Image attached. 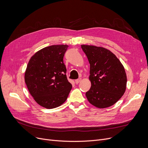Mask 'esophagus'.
<instances>
[{"mask_svg":"<svg viewBox=\"0 0 148 148\" xmlns=\"http://www.w3.org/2000/svg\"><path fill=\"white\" fill-rule=\"evenodd\" d=\"M81 80H82V79H81V78H79V79H77V80H75V83L76 84H79V83L81 82Z\"/></svg>","mask_w":148,"mask_h":148,"instance_id":"esophagus-1","label":"esophagus"}]
</instances>
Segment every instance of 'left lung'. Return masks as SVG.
<instances>
[{
	"instance_id": "8db88e82",
	"label": "left lung",
	"mask_w": 148,
	"mask_h": 148,
	"mask_svg": "<svg viewBox=\"0 0 148 148\" xmlns=\"http://www.w3.org/2000/svg\"><path fill=\"white\" fill-rule=\"evenodd\" d=\"M81 47L90 64L91 87L86 93L88 101L99 108L113 106L126 90L127 79L123 65L107 49L89 45Z\"/></svg>"
}]
</instances>
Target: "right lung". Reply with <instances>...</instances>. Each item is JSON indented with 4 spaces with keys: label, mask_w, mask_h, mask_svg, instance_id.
<instances>
[{
    "label": "right lung",
    "mask_w": 148,
    "mask_h": 148,
    "mask_svg": "<svg viewBox=\"0 0 148 148\" xmlns=\"http://www.w3.org/2000/svg\"><path fill=\"white\" fill-rule=\"evenodd\" d=\"M68 47V45L46 47L28 62L25 74L27 88L35 101L44 108L50 109L64 103L72 89L63 60Z\"/></svg>",
    "instance_id": "add662e5"
}]
</instances>
